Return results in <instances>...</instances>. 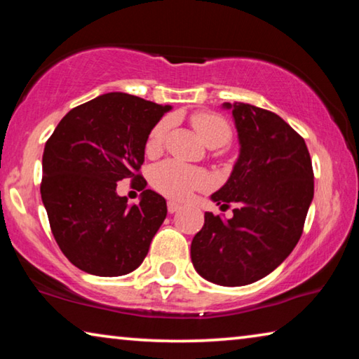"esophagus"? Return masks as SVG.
Masks as SVG:
<instances>
[{"label":"esophagus","mask_w":359,"mask_h":359,"mask_svg":"<svg viewBox=\"0 0 359 359\" xmlns=\"http://www.w3.org/2000/svg\"><path fill=\"white\" fill-rule=\"evenodd\" d=\"M180 209V204L175 203V201H168V212L169 214H174V212H177Z\"/></svg>","instance_id":"esophagus-1"}]
</instances>
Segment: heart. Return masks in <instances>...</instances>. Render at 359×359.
I'll use <instances>...</instances> for the list:
<instances>
[{"label": "heart", "instance_id": "1", "mask_svg": "<svg viewBox=\"0 0 359 359\" xmlns=\"http://www.w3.org/2000/svg\"><path fill=\"white\" fill-rule=\"evenodd\" d=\"M169 125H171V120L163 118L151 128L145 142V150L149 155H155L161 150ZM191 125L199 137L210 147L212 145L220 147L231 139L229 123L215 112L194 114ZM150 180L155 190L174 199L190 198L193 191L205 190L212 184L210 174L205 169L188 166L177 160H166L156 165L151 169Z\"/></svg>", "mask_w": 359, "mask_h": 359}]
</instances>
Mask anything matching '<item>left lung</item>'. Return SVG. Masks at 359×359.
<instances>
[{
	"label": "left lung",
	"mask_w": 359,
	"mask_h": 359,
	"mask_svg": "<svg viewBox=\"0 0 359 359\" xmlns=\"http://www.w3.org/2000/svg\"><path fill=\"white\" fill-rule=\"evenodd\" d=\"M223 106L233 112L241 154L212 201L239 208L229 220L205 212L191 263L205 280L242 287L271 274L301 239L313 169L304 139L277 114L245 102Z\"/></svg>",
	"instance_id": "1"
}]
</instances>
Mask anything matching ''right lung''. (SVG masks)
Instances as JSON below:
<instances>
[{
	"instance_id": "add662e5",
	"label": "right lung",
	"mask_w": 359,
	"mask_h": 359,
	"mask_svg": "<svg viewBox=\"0 0 359 359\" xmlns=\"http://www.w3.org/2000/svg\"><path fill=\"white\" fill-rule=\"evenodd\" d=\"M171 106L128 93H106L65 115L42 155L41 196L60 250L83 272L125 276L141 266L165 222L161 194L139 204L117 194V182L139 174L149 133Z\"/></svg>"
}]
</instances>
